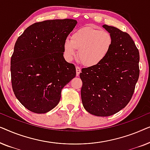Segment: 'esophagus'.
I'll list each match as a JSON object with an SVG mask.
<instances>
[{
	"label": "esophagus",
	"instance_id": "obj_1",
	"mask_svg": "<svg viewBox=\"0 0 150 150\" xmlns=\"http://www.w3.org/2000/svg\"><path fill=\"white\" fill-rule=\"evenodd\" d=\"M76 76H79V74H80V73L81 72V67H79V66L76 67Z\"/></svg>",
	"mask_w": 150,
	"mask_h": 150
}]
</instances>
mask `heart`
<instances>
[{
    "mask_svg": "<svg viewBox=\"0 0 150 150\" xmlns=\"http://www.w3.org/2000/svg\"><path fill=\"white\" fill-rule=\"evenodd\" d=\"M112 37L109 32L85 26L74 33L71 40L63 44L65 59L70 62L79 57L83 64L88 67L96 66L106 58L112 45Z\"/></svg>",
    "mask_w": 150,
    "mask_h": 150,
    "instance_id": "1",
    "label": "heart"
}]
</instances>
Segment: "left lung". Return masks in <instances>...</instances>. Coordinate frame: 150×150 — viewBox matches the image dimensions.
Returning <instances> with one entry per match:
<instances>
[{
	"mask_svg": "<svg viewBox=\"0 0 150 150\" xmlns=\"http://www.w3.org/2000/svg\"><path fill=\"white\" fill-rule=\"evenodd\" d=\"M112 37L106 58L82 69L81 99L85 109L107 117L124 108L132 98L139 76V52L130 35L114 26H102Z\"/></svg>",
	"mask_w": 150,
	"mask_h": 150,
	"instance_id": "left-lung-1",
	"label": "left lung"
}]
</instances>
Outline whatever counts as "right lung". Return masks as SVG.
<instances>
[{"mask_svg": "<svg viewBox=\"0 0 150 150\" xmlns=\"http://www.w3.org/2000/svg\"><path fill=\"white\" fill-rule=\"evenodd\" d=\"M77 21L51 20L28 26L18 38L11 59L13 93L26 108L46 113L61 99V90L76 76L63 57V44Z\"/></svg>", "mask_w": 150, "mask_h": 150, "instance_id": "obj_1", "label": "right lung"}]
</instances>
